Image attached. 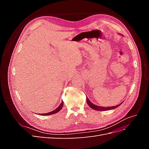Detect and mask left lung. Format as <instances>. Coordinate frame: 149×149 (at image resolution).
Returning <instances> with one entry per match:
<instances>
[{"mask_svg": "<svg viewBox=\"0 0 149 149\" xmlns=\"http://www.w3.org/2000/svg\"><path fill=\"white\" fill-rule=\"evenodd\" d=\"M86 101H87V103L88 106L92 108V109H94V110H96V111H107V110H111V109H115V108L119 107L121 104H120L119 105H117V106H112V107H101V106H97V105H95L94 104L92 103L91 101H90L89 100V99L87 97L86 98Z\"/></svg>", "mask_w": 149, "mask_h": 149, "instance_id": "obj_1", "label": "left lung"}]
</instances>
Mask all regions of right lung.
Listing matches in <instances>:
<instances>
[{
    "mask_svg": "<svg viewBox=\"0 0 149 149\" xmlns=\"http://www.w3.org/2000/svg\"><path fill=\"white\" fill-rule=\"evenodd\" d=\"M63 102H61V103L60 104V105L58 106L56 109H55L54 111H52V112H48V113H45V114H40V115H43V116H49V115H52V114H54L55 113H57L58 112H59L61 109V108L63 107Z\"/></svg>",
    "mask_w": 149,
    "mask_h": 149,
    "instance_id": "right-lung-1",
    "label": "right lung"
}]
</instances>
